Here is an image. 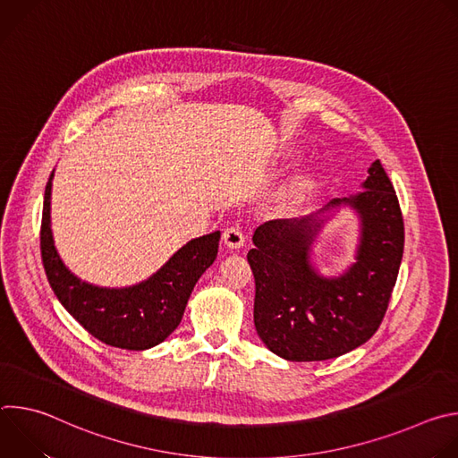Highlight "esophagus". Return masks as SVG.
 Segmentation results:
<instances>
[{"instance_id":"esophagus-1","label":"esophagus","mask_w":458,"mask_h":458,"mask_svg":"<svg viewBox=\"0 0 458 458\" xmlns=\"http://www.w3.org/2000/svg\"><path fill=\"white\" fill-rule=\"evenodd\" d=\"M223 241H225V244L228 248H235L237 250V248L244 246V233H242V230L239 226H230V228L225 230Z\"/></svg>"}]
</instances>
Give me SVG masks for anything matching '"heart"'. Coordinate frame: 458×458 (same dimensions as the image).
Masks as SVG:
<instances>
[{"mask_svg":"<svg viewBox=\"0 0 458 458\" xmlns=\"http://www.w3.org/2000/svg\"><path fill=\"white\" fill-rule=\"evenodd\" d=\"M297 186H299V188H304V186H306V181H304V179H299V181H297Z\"/></svg>","mask_w":458,"mask_h":458,"instance_id":"b5f03b06","label":"heart"}]
</instances>
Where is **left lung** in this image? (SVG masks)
Segmentation results:
<instances>
[{"label":"left lung","instance_id":"left-lung-1","mask_svg":"<svg viewBox=\"0 0 458 458\" xmlns=\"http://www.w3.org/2000/svg\"><path fill=\"white\" fill-rule=\"evenodd\" d=\"M362 191L332 199L317 214L257 226L248 263L255 279L257 335L276 355L311 362L341 357L378 330L397 283L404 221L394 184L377 159ZM352 206L361 219L356 263L337 278L320 276L309 248L324 213Z\"/></svg>","mask_w":458,"mask_h":458}]
</instances>
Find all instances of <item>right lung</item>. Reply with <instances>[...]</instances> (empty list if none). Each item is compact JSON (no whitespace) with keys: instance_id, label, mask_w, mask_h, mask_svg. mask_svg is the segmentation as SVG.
Returning a JSON list of instances; mask_svg holds the SVG:
<instances>
[{"instance_id":"obj_1","label":"right lung","mask_w":458,"mask_h":458,"mask_svg":"<svg viewBox=\"0 0 458 458\" xmlns=\"http://www.w3.org/2000/svg\"><path fill=\"white\" fill-rule=\"evenodd\" d=\"M52 177L45 186L41 259L47 279L83 328L101 343L121 350H148L179 326L190 293L217 257L221 232L188 241L147 281L128 288H101L76 277L63 265L50 230Z\"/></svg>"}]
</instances>
